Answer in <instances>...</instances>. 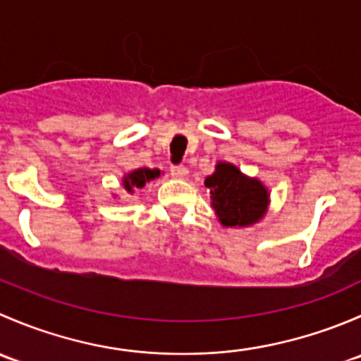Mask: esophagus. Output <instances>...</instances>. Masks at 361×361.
Returning <instances> with one entry per match:
<instances>
[{
    "label": "esophagus",
    "mask_w": 361,
    "mask_h": 361,
    "mask_svg": "<svg viewBox=\"0 0 361 361\" xmlns=\"http://www.w3.org/2000/svg\"><path fill=\"white\" fill-rule=\"evenodd\" d=\"M171 174L178 178V180H183V178L188 176V169L183 164H178V166H171Z\"/></svg>",
    "instance_id": "34e87169"
}]
</instances>
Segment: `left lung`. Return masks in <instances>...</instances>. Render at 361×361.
<instances>
[{
  "label": "left lung",
  "instance_id": "left-lung-1",
  "mask_svg": "<svg viewBox=\"0 0 361 361\" xmlns=\"http://www.w3.org/2000/svg\"><path fill=\"white\" fill-rule=\"evenodd\" d=\"M211 190V204L225 227H243L264 216L269 195L258 180L246 178L235 166L220 162L204 181Z\"/></svg>",
  "mask_w": 361,
  "mask_h": 361
}]
</instances>
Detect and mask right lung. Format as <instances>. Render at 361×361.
Here are the masks:
<instances>
[{"label": "right lung", "mask_w": 361, "mask_h": 361, "mask_svg": "<svg viewBox=\"0 0 361 361\" xmlns=\"http://www.w3.org/2000/svg\"><path fill=\"white\" fill-rule=\"evenodd\" d=\"M159 169H147V167L136 169L123 178V187H126L127 192H133L134 188H143L148 181L154 180V178H159Z\"/></svg>", "instance_id": "1"}]
</instances>
